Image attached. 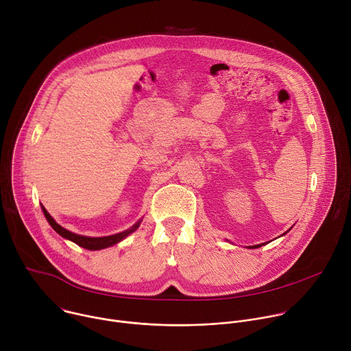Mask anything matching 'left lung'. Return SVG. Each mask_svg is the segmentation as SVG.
<instances>
[{"label": "left lung", "instance_id": "left-lung-1", "mask_svg": "<svg viewBox=\"0 0 351 351\" xmlns=\"http://www.w3.org/2000/svg\"><path fill=\"white\" fill-rule=\"evenodd\" d=\"M289 230H290V229H289ZM285 233H286V232H285ZM285 233H283V234H285ZM261 245H264V243H263V244H257V245H250V247H261Z\"/></svg>", "mask_w": 351, "mask_h": 351}]
</instances>
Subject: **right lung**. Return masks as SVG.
Masks as SVG:
<instances>
[{"instance_id": "add662e5", "label": "right lung", "mask_w": 351, "mask_h": 351, "mask_svg": "<svg viewBox=\"0 0 351 351\" xmlns=\"http://www.w3.org/2000/svg\"><path fill=\"white\" fill-rule=\"evenodd\" d=\"M41 210H43V214L45 217V219L48 221V223L51 225V228L60 234L62 236L64 239L66 240H71L73 243H76L77 245L86 248V250H91V252H95V250H103V248H107V247H111V245H115L118 244L119 241H122L125 237H128L129 234H132L141 223L143 219H138L132 228L123 230V232H119L117 234H111V236H103V237H90V236H83V234H76L65 228H62L60 223L56 222V219L49 215L47 213V210L41 206Z\"/></svg>"}]
</instances>
